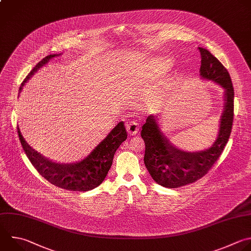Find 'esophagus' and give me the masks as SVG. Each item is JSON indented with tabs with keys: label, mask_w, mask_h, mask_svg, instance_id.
Listing matches in <instances>:
<instances>
[{
	"label": "esophagus",
	"mask_w": 251,
	"mask_h": 251,
	"mask_svg": "<svg viewBox=\"0 0 251 251\" xmlns=\"http://www.w3.org/2000/svg\"><path fill=\"white\" fill-rule=\"evenodd\" d=\"M126 129L130 135H136L139 131V124L136 121H129L126 123Z\"/></svg>",
	"instance_id": "esophagus-1"
}]
</instances>
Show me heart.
I'll return each instance as SVG.
<instances>
[{"label":"heart","instance_id":"heart-1","mask_svg":"<svg viewBox=\"0 0 251 251\" xmlns=\"http://www.w3.org/2000/svg\"><path fill=\"white\" fill-rule=\"evenodd\" d=\"M171 61L164 58H152L141 65L140 73L145 78H155L170 69Z\"/></svg>","mask_w":251,"mask_h":251}]
</instances>
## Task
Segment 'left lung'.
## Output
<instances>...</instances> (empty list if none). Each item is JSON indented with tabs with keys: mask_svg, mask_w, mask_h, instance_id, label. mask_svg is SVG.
<instances>
[{
	"mask_svg": "<svg viewBox=\"0 0 251 251\" xmlns=\"http://www.w3.org/2000/svg\"><path fill=\"white\" fill-rule=\"evenodd\" d=\"M201 53L200 75L224 89V109L220 118L218 136L205 150L186 151L176 148L160 130L159 115H150L142 126L141 136L146 150L144 162L152 179L168 188H177L203 177L223 152L231 132L234 92L231 78L223 64L207 49Z\"/></svg>",
	"mask_w": 251,
	"mask_h": 251,
	"instance_id": "8db88e82",
	"label": "left lung"
}]
</instances>
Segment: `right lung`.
<instances>
[{
    "label": "right lung",
    "instance_id": "right-lung-1",
    "mask_svg": "<svg viewBox=\"0 0 251 251\" xmlns=\"http://www.w3.org/2000/svg\"><path fill=\"white\" fill-rule=\"evenodd\" d=\"M62 54H51L43 58L27 75L20 88L22 93L25 82L51 59ZM18 133L22 146L37 172L50 183L71 191H89L102 183L113 161L114 153L120 145L127 139L124 122H119L110 133L82 159L60 163L52 161L34 151L25 141L18 126Z\"/></svg>",
    "mask_w": 251,
    "mask_h": 251
}]
</instances>
